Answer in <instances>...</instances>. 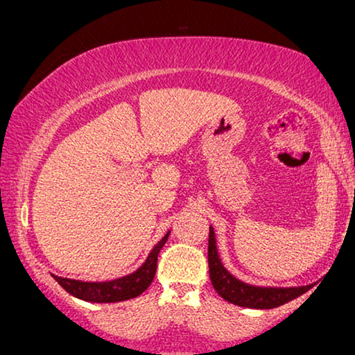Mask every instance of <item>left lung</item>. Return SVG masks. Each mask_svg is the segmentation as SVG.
<instances>
[{"label":"left lung","mask_w":355,"mask_h":355,"mask_svg":"<svg viewBox=\"0 0 355 355\" xmlns=\"http://www.w3.org/2000/svg\"><path fill=\"white\" fill-rule=\"evenodd\" d=\"M208 264H209V279L214 290L220 297L232 302L235 306L250 307V309H274V307L284 306L309 290V286H259L251 285L240 280L227 267L223 264L219 258L218 243H216V234L213 225H209V241H208Z\"/></svg>","instance_id":"obj_1"}]
</instances>
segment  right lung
<instances>
[{"label": "right lung", "instance_id": "obj_1", "mask_svg": "<svg viewBox=\"0 0 355 355\" xmlns=\"http://www.w3.org/2000/svg\"><path fill=\"white\" fill-rule=\"evenodd\" d=\"M169 234H171V230H168L165 237L153 246L150 254L147 256L146 263L130 275L120 277V279L110 282H85L64 279V277L58 275H54V279L71 296L88 302H120L132 300V297L142 295L153 282V277H155L157 272L158 253L165 246Z\"/></svg>", "mask_w": 355, "mask_h": 355}]
</instances>
